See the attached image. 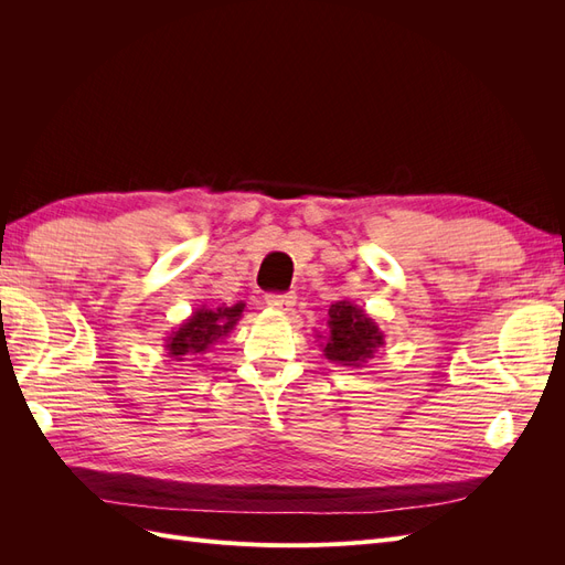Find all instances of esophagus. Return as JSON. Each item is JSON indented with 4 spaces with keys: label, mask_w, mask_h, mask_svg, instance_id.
<instances>
[{
    "label": "esophagus",
    "mask_w": 565,
    "mask_h": 565,
    "mask_svg": "<svg viewBox=\"0 0 565 565\" xmlns=\"http://www.w3.org/2000/svg\"><path fill=\"white\" fill-rule=\"evenodd\" d=\"M266 303L270 306V309L276 311H292L295 303H297V297L295 295H266Z\"/></svg>",
    "instance_id": "1"
}]
</instances>
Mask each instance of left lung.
<instances>
[{"mask_svg":"<svg viewBox=\"0 0 565 565\" xmlns=\"http://www.w3.org/2000/svg\"><path fill=\"white\" fill-rule=\"evenodd\" d=\"M328 332L318 334L322 355L334 365L363 367L384 347V332L361 306L341 299L328 311Z\"/></svg>","mask_w":565,"mask_h":565,"instance_id":"left-lung-1","label":"left lung"}]
</instances>
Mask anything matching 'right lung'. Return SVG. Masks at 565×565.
I'll list each match as a JSON object with an SVG mask.
<instances>
[{
    "label": "right lung",
    "mask_w": 565,
    "mask_h": 565,
    "mask_svg": "<svg viewBox=\"0 0 565 565\" xmlns=\"http://www.w3.org/2000/svg\"><path fill=\"white\" fill-rule=\"evenodd\" d=\"M245 313V301L233 306H200L188 316L177 330L164 339V349L172 361L181 363L185 358L207 353L218 341H224Z\"/></svg>",
    "instance_id": "add662e5"
}]
</instances>
